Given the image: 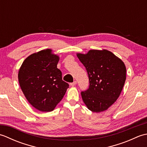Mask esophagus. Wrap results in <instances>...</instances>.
<instances>
[{
    "label": "esophagus",
    "mask_w": 147,
    "mask_h": 147,
    "mask_svg": "<svg viewBox=\"0 0 147 147\" xmlns=\"http://www.w3.org/2000/svg\"><path fill=\"white\" fill-rule=\"evenodd\" d=\"M76 83H77V82H76V81H74V82H73V83H70V85L71 86H75L76 85Z\"/></svg>",
    "instance_id": "obj_1"
}]
</instances>
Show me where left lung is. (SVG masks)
<instances>
[{
	"instance_id": "left-lung-1",
	"label": "left lung",
	"mask_w": 147,
	"mask_h": 147,
	"mask_svg": "<svg viewBox=\"0 0 147 147\" xmlns=\"http://www.w3.org/2000/svg\"><path fill=\"white\" fill-rule=\"evenodd\" d=\"M89 78V88L82 92L83 102L93 112L105 111L117 100L126 81V68L121 59L107 50L77 53Z\"/></svg>"
}]
</instances>
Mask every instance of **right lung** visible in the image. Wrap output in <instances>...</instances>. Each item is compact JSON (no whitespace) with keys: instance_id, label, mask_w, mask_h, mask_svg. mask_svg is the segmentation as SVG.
<instances>
[{"instance_id":"1","label":"right lung","mask_w":147,"mask_h":147,"mask_svg":"<svg viewBox=\"0 0 147 147\" xmlns=\"http://www.w3.org/2000/svg\"><path fill=\"white\" fill-rule=\"evenodd\" d=\"M59 56L47 49L29 55L18 72L21 89L33 107L51 112L64 97L69 85L57 67Z\"/></svg>"}]
</instances>
